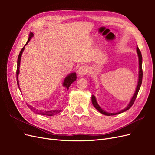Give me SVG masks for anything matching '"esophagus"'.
Returning a JSON list of instances; mask_svg holds the SVG:
<instances>
[{
	"instance_id": "esophagus-1",
	"label": "esophagus",
	"mask_w": 155,
	"mask_h": 155,
	"mask_svg": "<svg viewBox=\"0 0 155 155\" xmlns=\"http://www.w3.org/2000/svg\"><path fill=\"white\" fill-rule=\"evenodd\" d=\"M87 71V68L85 65H83V66H81L78 70V75L79 77H84Z\"/></svg>"
}]
</instances>
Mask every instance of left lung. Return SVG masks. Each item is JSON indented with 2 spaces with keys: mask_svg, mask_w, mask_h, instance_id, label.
<instances>
[{
  "mask_svg": "<svg viewBox=\"0 0 155 155\" xmlns=\"http://www.w3.org/2000/svg\"><path fill=\"white\" fill-rule=\"evenodd\" d=\"M136 52H137V56H138V60H139V72H138V81H137V86H136V88L135 92H134V94L132 97V98L131 99L129 104H127L126 107H125L124 109H122L121 110H120L117 112H116V113H114V112L112 113V112H106V111H105L104 110H103L100 107V105H99L98 102H97V101L95 96L94 95H92V102L93 105L97 110H98L99 112H101V114H102L105 115V116H114V115L119 114L123 113V112L127 110L128 109H129L133 105V104H134V102L135 101V99H136V97L137 95V94H138V92H139V91L140 89V87H141V84H142V79H143V70H142V60H143V58H142V55H141V51L140 50L139 48L137 47V48H136Z\"/></svg>",
  "mask_w": 155,
  "mask_h": 155,
  "instance_id": "1",
  "label": "left lung"
}]
</instances>
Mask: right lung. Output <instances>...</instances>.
<instances>
[{"label": "right lung", "mask_w": 155, "mask_h": 155, "mask_svg": "<svg viewBox=\"0 0 155 155\" xmlns=\"http://www.w3.org/2000/svg\"><path fill=\"white\" fill-rule=\"evenodd\" d=\"M34 36L33 33H31L29 34V38H28V40L27 43H26V45H24V46L22 48V49L21 50V51L19 53V56H18V67H17V71H16V75H17V84H18V86L19 88V90L21 91V92L22 93L21 91V88L19 87V68H20V63H21V56L22 54V53L24 50V49H25V46L28 45V43L30 41V40L31 39V38ZM77 79V75H76V73L75 72H73V73H70V74H68V75H67V77L64 78V80H63V87H64L65 88H67V90L68 91V88L70 87V86L71 85V84L74 82ZM28 107L31 110L33 111L34 112H36V114H41V115H44V116H51L55 114H58L61 112V110H38V109H36V108L33 107L32 106V105L28 104H27Z\"/></svg>", "instance_id": "1"}]
</instances>
